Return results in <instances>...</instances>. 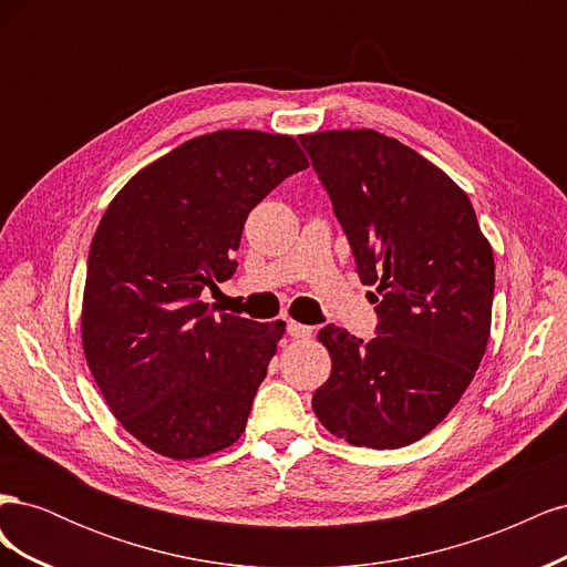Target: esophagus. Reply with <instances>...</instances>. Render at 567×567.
Here are the masks:
<instances>
[{"label": "esophagus", "mask_w": 567, "mask_h": 567, "mask_svg": "<svg viewBox=\"0 0 567 567\" xmlns=\"http://www.w3.org/2000/svg\"><path fill=\"white\" fill-rule=\"evenodd\" d=\"M286 331H288L290 338H310L312 336V326H305V323H298V321L290 319L286 323Z\"/></svg>", "instance_id": "esophagus-1"}]
</instances>
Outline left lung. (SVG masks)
<instances>
[{"mask_svg": "<svg viewBox=\"0 0 567 567\" xmlns=\"http://www.w3.org/2000/svg\"><path fill=\"white\" fill-rule=\"evenodd\" d=\"M373 288L379 336L336 323L319 342L331 375L312 398L326 431L359 447L421 440L471 385L489 340L494 255L466 192L375 130L300 134Z\"/></svg>", "mask_w": 567, "mask_h": 567, "instance_id": "8db88e82", "label": "left lung"}]
</instances>
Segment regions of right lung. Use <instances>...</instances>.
<instances>
[{
	"label": "right lung",
	"instance_id": "1",
	"mask_svg": "<svg viewBox=\"0 0 567 567\" xmlns=\"http://www.w3.org/2000/svg\"><path fill=\"white\" fill-rule=\"evenodd\" d=\"M307 158L293 136L200 134L140 169L99 221L82 350L113 416L144 447L200 458L246 431L286 333L200 300L234 277L248 213Z\"/></svg>",
	"mask_w": 567,
	"mask_h": 567
}]
</instances>
